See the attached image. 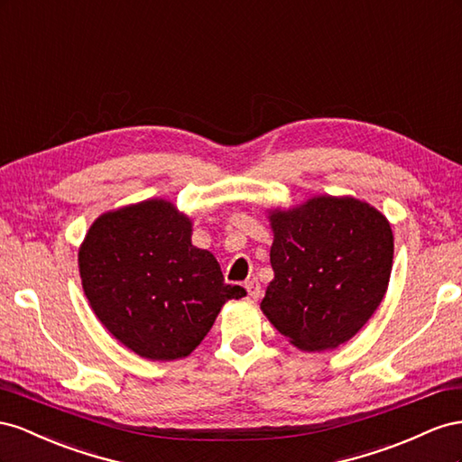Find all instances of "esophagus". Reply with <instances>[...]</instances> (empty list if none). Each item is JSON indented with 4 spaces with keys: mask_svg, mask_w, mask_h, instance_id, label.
I'll return each instance as SVG.
<instances>
[{
    "mask_svg": "<svg viewBox=\"0 0 462 462\" xmlns=\"http://www.w3.org/2000/svg\"><path fill=\"white\" fill-rule=\"evenodd\" d=\"M245 290H247V294H249V298H254V300H259L261 298V294H263V290H261V284H259V281H247L245 282Z\"/></svg>",
    "mask_w": 462,
    "mask_h": 462,
    "instance_id": "1",
    "label": "esophagus"
}]
</instances>
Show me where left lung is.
I'll return each instance as SVG.
<instances>
[{"label": "left lung", "instance_id": "8db88e82", "mask_svg": "<svg viewBox=\"0 0 462 462\" xmlns=\"http://www.w3.org/2000/svg\"><path fill=\"white\" fill-rule=\"evenodd\" d=\"M267 213L274 279L261 311L300 350L345 345L387 292L394 252L389 220L350 195H318Z\"/></svg>", "mask_w": 462, "mask_h": 462}]
</instances>
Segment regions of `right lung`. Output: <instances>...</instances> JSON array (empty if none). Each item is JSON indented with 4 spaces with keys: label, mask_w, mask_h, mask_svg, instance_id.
I'll use <instances>...</instances> for the list:
<instances>
[{
    "label": "right lung",
    "mask_w": 462,
    "mask_h": 462,
    "mask_svg": "<svg viewBox=\"0 0 462 462\" xmlns=\"http://www.w3.org/2000/svg\"><path fill=\"white\" fill-rule=\"evenodd\" d=\"M193 224L166 199L100 215L79 247V273L100 323L141 358L189 356L228 300L245 296L224 282L218 261L191 244Z\"/></svg>",
    "instance_id": "1"
}]
</instances>
